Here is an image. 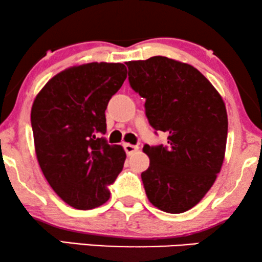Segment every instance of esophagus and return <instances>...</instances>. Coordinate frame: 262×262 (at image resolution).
Segmentation results:
<instances>
[{"instance_id":"34e87169","label":"esophagus","mask_w":262,"mask_h":262,"mask_svg":"<svg viewBox=\"0 0 262 262\" xmlns=\"http://www.w3.org/2000/svg\"><path fill=\"white\" fill-rule=\"evenodd\" d=\"M124 149H125V152H126L127 155H132V154L137 151L138 146L132 145V144H128V143H125V144H124Z\"/></svg>"}]
</instances>
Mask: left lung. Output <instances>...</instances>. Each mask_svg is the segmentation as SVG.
I'll return each instance as SVG.
<instances>
[{"instance_id": "1", "label": "left lung", "mask_w": 262, "mask_h": 262, "mask_svg": "<svg viewBox=\"0 0 262 262\" xmlns=\"http://www.w3.org/2000/svg\"><path fill=\"white\" fill-rule=\"evenodd\" d=\"M131 88L145 99V116L168 145H144L150 166L142 173L149 202L168 213L195 206L223 164L228 116L210 81L186 63L155 56L127 62Z\"/></svg>"}]
</instances>
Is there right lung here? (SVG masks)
Segmentation results:
<instances>
[{"mask_svg": "<svg viewBox=\"0 0 262 262\" xmlns=\"http://www.w3.org/2000/svg\"><path fill=\"white\" fill-rule=\"evenodd\" d=\"M121 63H88L53 76L31 111L37 159L62 200L91 210L110 199L108 186L123 170L126 154L110 145L105 111L126 78Z\"/></svg>", "mask_w": 262, "mask_h": 262, "instance_id": "obj_1", "label": "right lung"}]
</instances>
